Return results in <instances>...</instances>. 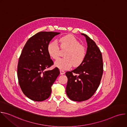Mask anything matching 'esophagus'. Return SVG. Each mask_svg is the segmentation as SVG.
<instances>
[{
	"instance_id": "1",
	"label": "esophagus",
	"mask_w": 127,
	"mask_h": 127,
	"mask_svg": "<svg viewBox=\"0 0 127 127\" xmlns=\"http://www.w3.org/2000/svg\"><path fill=\"white\" fill-rule=\"evenodd\" d=\"M65 73V72L62 70H60V74L61 75H63V74H64Z\"/></svg>"
}]
</instances>
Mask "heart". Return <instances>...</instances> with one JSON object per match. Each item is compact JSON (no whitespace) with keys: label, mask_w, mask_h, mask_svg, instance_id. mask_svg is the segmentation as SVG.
<instances>
[{"label":"heart","mask_w":127,"mask_h":127,"mask_svg":"<svg viewBox=\"0 0 127 127\" xmlns=\"http://www.w3.org/2000/svg\"><path fill=\"white\" fill-rule=\"evenodd\" d=\"M58 42L60 48L66 50V51L64 55L65 58L57 60L55 63V66L62 70H66L72 65L76 67L82 63L86 55V49L75 37L67 35L60 38ZM59 47L56 42L53 41L48 44L47 51L53 59L56 60L59 58Z\"/></svg>","instance_id":"1"}]
</instances>
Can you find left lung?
<instances>
[{
    "mask_svg": "<svg viewBox=\"0 0 127 127\" xmlns=\"http://www.w3.org/2000/svg\"><path fill=\"white\" fill-rule=\"evenodd\" d=\"M84 35L87 43L86 55L82 63L76 69L66 72L68 78L66 94L72 100L82 101L92 97L97 89L103 74L101 53L88 35Z\"/></svg>",
    "mask_w": 127,
    "mask_h": 127,
    "instance_id": "obj_1",
    "label": "left lung"
}]
</instances>
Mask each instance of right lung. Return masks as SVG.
Returning <instances> with one entry per match:
<instances>
[{
	"instance_id": "add662e5",
	"label": "right lung",
	"mask_w": 127,
	"mask_h": 127,
	"mask_svg": "<svg viewBox=\"0 0 127 127\" xmlns=\"http://www.w3.org/2000/svg\"><path fill=\"white\" fill-rule=\"evenodd\" d=\"M60 32H40L27 42L17 65V77L22 92L32 100L42 101L50 96L51 87L60 74L57 67L46 69L54 64L47 51L51 40Z\"/></svg>"
}]
</instances>
